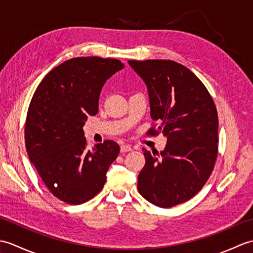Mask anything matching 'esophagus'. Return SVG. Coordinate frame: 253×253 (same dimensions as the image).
Instances as JSON below:
<instances>
[{
  "instance_id": "esophagus-1",
  "label": "esophagus",
  "mask_w": 253,
  "mask_h": 253,
  "mask_svg": "<svg viewBox=\"0 0 253 253\" xmlns=\"http://www.w3.org/2000/svg\"><path fill=\"white\" fill-rule=\"evenodd\" d=\"M131 147L129 146V144H123V146H121V152L122 153H126V152H129L131 151Z\"/></svg>"
}]
</instances>
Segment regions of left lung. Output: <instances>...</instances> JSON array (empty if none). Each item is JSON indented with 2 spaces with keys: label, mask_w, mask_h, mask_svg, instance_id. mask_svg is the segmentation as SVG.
Listing matches in <instances>:
<instances>
[{
  "label": "left lung",
  "mask_w": 253,
  "mask_h": 253,
  "mask_svg": "<svg viewBox=\"0 0 253 253\" xmlns=\"http://www.w3.org/2000/svg\"><path fill=\"white\" fill-rule=\"evenodd\" d=\"M146 84L151 118L168 142L160 158L143 149L138 191L160 208L184 203L202 189L215 165L218 117L211 94L190 69L169 60L128 61Z\"/></svg>",
  "instance_id": "1"
}]
</instances>
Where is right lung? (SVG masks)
I'll use <instances>...</instances> for the list:
<instances>
[{
    "instance_id": "obj_1",
    "label": "right lung",
    "mask_w": 253,
    "mask_h": 253,
    "mask_svg": "<svg viewBox=\"0 0 253 253\" xmlns=\"http://www.w3.org/2000/svg\"><path fill=\"white\" fill-rule=\"evenodd\" d=\"M124 68L115 58L75 57L42 79L27 113L26 149L53 196L82 204L98 195L120 146L105 140L88 150L83 127L98 113L102 87Z\"/></svg>"
}]
</instances>
